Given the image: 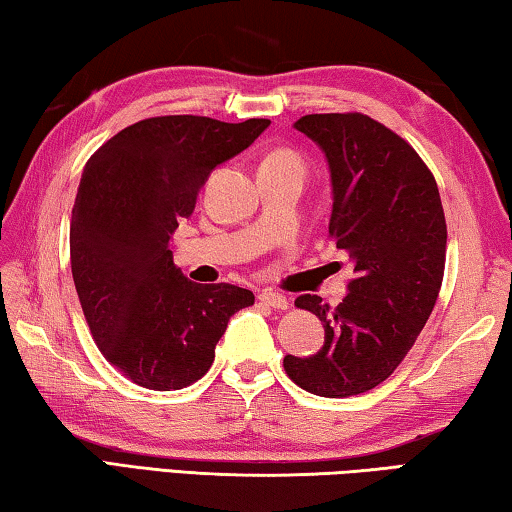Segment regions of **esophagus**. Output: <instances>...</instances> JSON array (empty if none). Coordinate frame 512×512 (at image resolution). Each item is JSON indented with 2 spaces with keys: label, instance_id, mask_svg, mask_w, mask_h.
Here are the masks:
<instances>
[{
  "label": "esophagus",
  "instance_id": "34e87169",
  "mask_svg": "<svg viewBox=\"0 0 512 512\" xmlns=\"http://www.w3.org/2000/svg\"><path fill=\"white\" fill-rule=\"evenodd\" d=\"M258 299L267 303V306H272L274 310H288L290 308V299L285 297V294L274 292V290H263L261 294H258Z\"/></svg>",
  "mask_w": 512,
  "mask_h": 512
}]
</instances>
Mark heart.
Segmentation results:
<instances>
[{
    "label": "heart",
    "mask_w": 512,
    "mask_h": 512,
    "mask_svg": "<svg viewBox=\"0 0 512 512\" xmlns=\"http://www.w3.org/2000/svg\"><path fill=\"white\" fill-rule=\"evenodd\" d=\"M263 164H288V166L303 168L301 157L297 155V152H292V150H274V152H270V155L265 157Z\"/></svg>",
    "instance_id": "b5f03b06"
}]
</instances>
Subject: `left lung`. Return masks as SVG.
<instances>
[{"instance_id":"left-lung-1","label":"left lung","mask_w":512,"mask_h":512,"mask_svg":"<svg viewBox=\"0 0 512 512\" xmlns=\"http://www.w3.org/2000/svg\"><path fill=\"white\" fill-rule=\"evenodd\" d=\"M294 128L328 159V233L348 251L355 276L337 308L317 294L294 306L324 324L317 355H285L292 382L315 396L371 391L405 360L436 306L447 227L436 179L396 132L360 112L308 114Z\"/></svg>"}]
</instances>
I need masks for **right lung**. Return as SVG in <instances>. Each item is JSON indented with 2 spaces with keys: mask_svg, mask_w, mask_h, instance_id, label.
<instances>
[{
  "mask_svg": "<svg viewBox=\"0 0 512 512\" xmlns=\"http://www.w3.org/2000/svg\"><path fill=\"white\" fill-rule=\"evenodd\" d=\"M270 119L152 116L114 134L83 168L71 211V274L98 351L152 391L184 389L211 369L231 315L254 294L188 281L168 240L206 177L258 139Z\"/></svg>",
  "mask_w": 512,
  "mask_h": 512,
  "instance_id": "obj_1",
  "label": "right lung"
}]
</instances>
